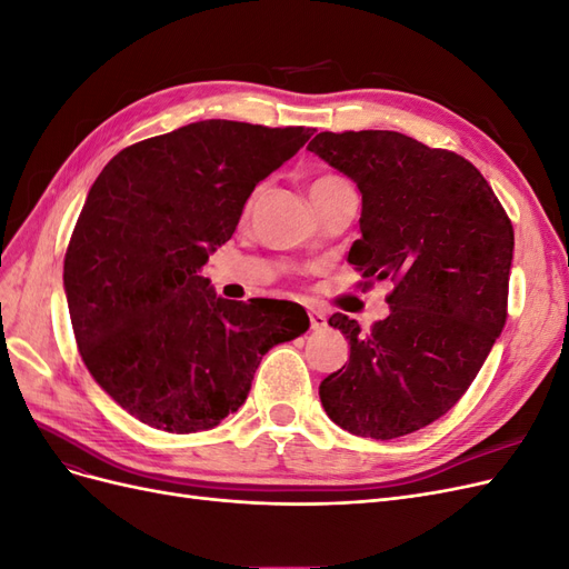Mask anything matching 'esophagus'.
Segmentation results:
<instances>
[{"label": "esophagus", "instance_id": "1", "mask_svg": "<svg viewBox=\"0 0 569 569\" xmlns=\"http://www.w3.org/2000/svg\"><path fill=\"white\" fill-rule=\"evenodd\" d=\"M308 318H311V330H322V327L327 325V318L318 311H311V313H308Z\"/></svg>", "mask_w": 569, "mask_h": 569}]
</instances>
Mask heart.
Returning a JSON list of instances; mask_svg holds the SVG:
<instances>
[{
    "instance_id": "heart-1",
    "label": "heart",
    "mask_w": 569,
    "mask_h": 569,
    "mask_svg": "<svg viewBox=\"0 0 569 569\" xmlns=\"http://www.w3.org/2000/svg\"><path fill=\"white\" fill-rule=\"evenodd\" d=\"M337 184H343V180L339 178V176H332V173H327V176H318V178H313L311 180V184H308V194H320V192H325V189H330V187H337ZM253 203V197L249 199V203H247V209L249 206Z\"/></svg>"
}]
</instances>
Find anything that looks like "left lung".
Wrapping results in <instances>:
<instances>
[{
    "mask_svg": "<svg viewBox=\"0 0 569 569\" xmlns=\"http://www.w3.org/2000/svg\"><path fill=\"white\" fill-rule=\"evenodd\" d=\"M363 194L349 263L393 284L391 313L360 332L335 313L349 363L320 382L327 416L358 437L396 439L446 416L508 318L512 222L460 153L391 130L320 132L311 144Z\"/></svg>",
    "mask_w": 569,
    "mask_h": 569,
    "instance_id": "8db88e82",
    "label": "left lung"
}]
</instances>
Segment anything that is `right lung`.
I'll return each mask as SVG.
<instances>
[{
    "instance_id": "right-lung-1",
    "label": "right lung",
    "mask_w": 569,
    "mask_h": 569,
    "mask_svg": "<svg viewBox=\"0 0 569 569\" xmlns=\"http://www.w3.org/2000/svg\"><path fill=\"white\" fill-rule=\"evenodd\" d=\"M311 134L199 120L118 151L94 180L63 287L84 366L132 418L173 435L211 429L247 401L268 349L308 330L299 303L220 299L199 270L253 187Z\"/></svg>"
}]
</instances>
